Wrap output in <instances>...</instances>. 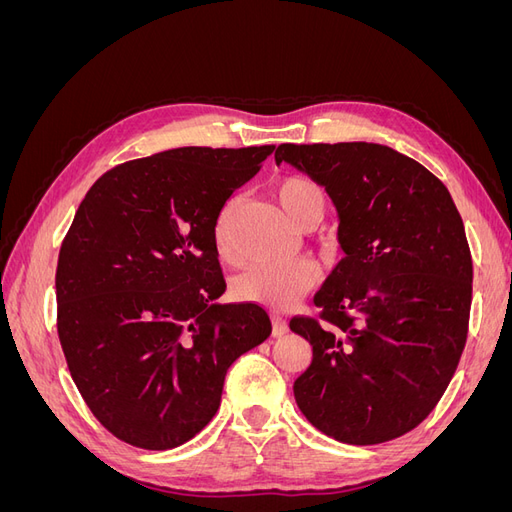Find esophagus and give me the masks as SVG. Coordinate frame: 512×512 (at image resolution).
Here are the masks:
<instances>
[{
    "label": "esophagus",
    "instance_id": "34e87169",
    "mask_svg": "<svg viewBox=\"0 0 512 512\" xmlns=\"http://www.w3.org/2000/svg\"><path fill=\"white\" fill-rule=\"evenodd\" d=\"M288 333V320L280 314H273V335L282 337Z\"/></svg>",
    "mask_w": 512,
    "mask_h": 512
}]
</instances>
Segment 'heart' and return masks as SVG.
<instances>
[{
	"instance_id": "b5f03b06",
	"label": "heart",
	"mask_w": 512,
	"mask_h": 512,
	"mask_svg": "<svg viewBox=\"0 0 512 512\" xmlns=\"http://www.w3.org/2000/svg\"><path fill=\"white\" fill-rule=\"evenodd\" d=\"M277 200L292 224L305 228L318 224L327 211V196L320 185L307 177H286L277 185ZM237 200H230L220 211L215 222L213 241L222 260L235 262L237 254L232 247V220H235ZM320 277V269L314 260L294 258L288 262H258L245 273H241L232 294L239 301L260 303L273 309H288L297 303L305 292L312 290Z\"/></svg>"
}]
</instances>
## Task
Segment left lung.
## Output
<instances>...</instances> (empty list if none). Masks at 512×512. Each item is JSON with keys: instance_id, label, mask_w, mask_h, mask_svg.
I'll return each instance as SVG.
<instances>
[{"instance_id": "obj_1", "label": "left lung", "mask_w": 512, "mask_h": 512, "mask_svg": "<svg viewBox=\"0 0 512 512\" xmlns=\"http://www.w3.org/2000/svg\"><path fill=\"white\" fill-rule=\"evenodd\" d=\"M275 162L327 190L344 250L314 297L320 320H290L312 344L297 406L346 444L404 436L436 408L468 337L472 256L453 198L386 145L284 143Z\"/></svg>"}]
</instances>
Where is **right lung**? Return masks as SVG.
Wrapping results in <instances>:
<instances>
[{
    "instance_id": "obj_1",
    "label": "right lung",
    "mask_w": 512,
    "mask_h": 512,
    "mask_svg": "<svg viewBox=\"0 0 512 512\" xmlns=\"http://www.w3.org/2000/svg\"><path fill=\"white\" fill-rule=\"evenodd\" d=\"M273 145L179 147L104 173L61 243L57 333L76 389L115 438L147 451L192 440L228 367L271 335L256 303H215L213 230Z\"/></svg>"
}]
</instances>
